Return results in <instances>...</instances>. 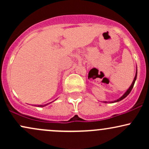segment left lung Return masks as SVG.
I'll use <instances>...</instances> for the list:
<instances>
[{
	"mask_svg": "<svg viewBox=\"0 0 149 149\" xmlns=\"http://www.w3.org/2000/svg\"><path fill=\"white\" fill-rule=\"evenodd\" d=\"M136 76H137V67H136V73H135V76H134V80H133L132 83V84H131L130 86V88H128L127 90H126V92H125V93L123 94V95L122 96H121L120 97V98L118 99V100H114V101H111V102H107V101H104V102H103L104 103H105V104H107V103H110V104H111V103H115V102H120V101L123 100V99L125 98V97H127V95H129L130 93L131 90H132V88H133V86H134V83H135V81H136Z\"/></svg>",
	"mask_w": 149,
	"mask_h": 149,
	"instance_id": "8db88e82",
	"label": "left lung"
}]
</instances>
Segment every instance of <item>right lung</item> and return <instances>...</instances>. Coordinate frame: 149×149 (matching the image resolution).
<instances>
[{
	"label": "right lung",
	"instance_id": "right-lung-1",
	"mask_svg": "<svg viewBox=\"0 0 149 149\" xmlns=\"http://www.w3.org/2000/svg\"><path fill=\"white\" fill-rule=\"evenodd\" d=\"M53 102H54V101H53ZM52 102H49V103H47V104H41V105H38V107H45V106H47V105H48V104H51L52 103ZM35 106H37V105H35Z\"/></svg>",
	"mask_w": 149,
	"mask_h": 149
}]
</instances>
